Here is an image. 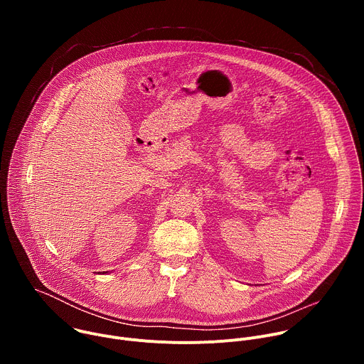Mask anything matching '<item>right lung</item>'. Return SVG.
Instances as JSON below:
<instances>
[{
    "label": "right lung",
    "mask_w": 364,
    "mask_h": 364,
    "mask_svg": "<svg viewBox=\"0 0 364 364\" xmlns=\"http://www.w3.org/2000/svg\"><path fill=\"white\" fill-rule=\"evenodd\" d=\"M103 274H107V272H103Z\"/></svg>",
    "instance_id": "obj_1"
}]
</instances>
